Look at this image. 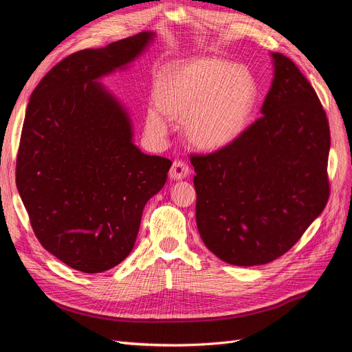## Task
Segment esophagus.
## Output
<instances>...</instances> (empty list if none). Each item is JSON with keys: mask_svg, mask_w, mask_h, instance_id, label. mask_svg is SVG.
Returning a JSON list of instances; mask_svg holds the SVG:
<instances>
[{"mask_svg": "<svg viewBox=\"0 0 352 352\" xmlns=\"http://www.w3.org/2000/svg\"><path fill=\"white\" fill-rule=\"evenodd\" d=\"M189 175V167L186 163L180 162V160H176L172 164V168H170L168 176L170 179L173 180H180V179H185Z\"/></svg>", "mask_w": 352, "mask_h": 352, "instance_id": "1", "label": "esophagus"}]
</instances>
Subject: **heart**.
Returning a JSON list of instances; mask_svg holds the SVG:
<instances>
[{"label":"heart","mask_w":352,"mask_h":352,"mask_svg":"<svg viewBox=\"0 0 352 352\" xmlns=\"http://www.w3.org/2000/svg\"><path fill=\"white\" fill-rule=\"evenodd\" d=\"M257 97L251 72L217 57L184 61L155 80L145 127L154 138L170 131V117H184L189 144L204 151L221 150L247 129Z\"/></svg>","instance_id":"obj_1"}]
</instances>
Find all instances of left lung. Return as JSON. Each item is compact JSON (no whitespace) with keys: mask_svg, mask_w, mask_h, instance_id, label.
I'll return each mask as SVG.
<instances>
[{"mask_svg":"<svg viewBox=\"0 0 352 352\" xmlns=\"http://www.w3.org/2000/svg\"><path fill=\"white\" fill-rule=\"evenodd\" d=\"M270 56L260 119L230 145L190 157L199 236L220 260L242 267L289 251L329 198L326 113L294 61Z\"/></svg>","mask_w":352,"mask_h":352,"instance_id":"8db88e82","label":"left lung"}]
</instances>
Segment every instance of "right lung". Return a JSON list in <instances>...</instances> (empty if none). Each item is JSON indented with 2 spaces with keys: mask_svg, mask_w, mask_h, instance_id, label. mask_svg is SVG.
Returning <instances> with one entry per match:
<instances>
[{
  "mask_svg": "<svg viewBox=\"0 0 352 352\" xmlns=\"http://www.w3.org/2000/svg\"><path fill=\"white\" fill-rule=\"evenodd\" d=\"M155 32L74 52L32 92L16 185L48 252L83 273H102L131 254L146 201L172 162L133 144L131 114L101 79L140 58Z\"/></svg>",
  "mask_w": 352,
  "mask_h": 352,
  "instance_id": "right-lung-1",
  "label": "right lung"
}]
</instances>
